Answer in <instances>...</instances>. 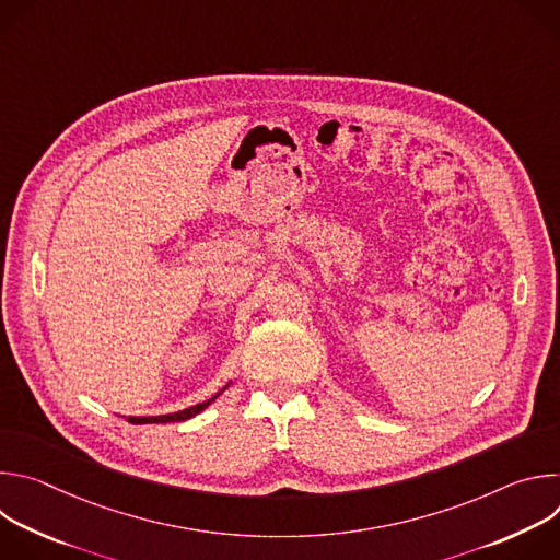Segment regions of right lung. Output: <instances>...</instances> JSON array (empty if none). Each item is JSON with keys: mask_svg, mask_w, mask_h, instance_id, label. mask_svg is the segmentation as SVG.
Masks as SVG:
<instances>
[{"mask_svg": "<svg viewBox=\"0 0 560 560\" xmlns=\"http://www.w3.org/2000/svg\"><path fill=\"white\" fill-rule=\"evenodd\" d=\"M228 387V385H225ZM223 387V389H225ZM221 389V392H223ZM221 392H217L212 398H208V401H203V404H197V406H192V408H186V410H182V412H173V415H162V417H128V421L130 423H135V425H143V423H177V421H186V419H192V417H197L199 412H203L214 398L221 394Z\"/></svg>", "mask_w": 560, "mask_h": 560, "instance_id": "obj_1", "label": "right lung"}]
</instances>
